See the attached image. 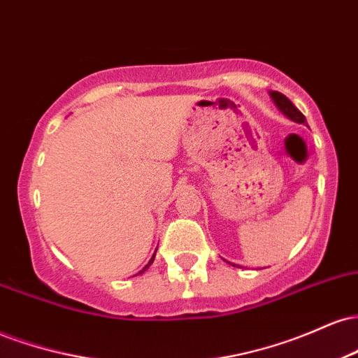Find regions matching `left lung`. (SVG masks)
I'll list each match as a JSON object with an SVG mask.
<instances>
[{"label":"left lung","mask_w":358,"mask_h":358,"mask_svg":"<svg viewBox=\"0 0 358 358\" xmlns=\"http://www.w3.org/2000/svg\"><path fill=\"white\" fill-rule=\"evenodd\" d=\"M271 97H273V101L276 102L278 108L281 109L282 113H285L286 116L291 119V121L299 122V124H306V117L303 116L301 110H299V109L296 108V106L293 104V102L287 99L285 94L276 92V90H273V92H271ZM232 266H234V264H232Z\"/></svg>","instance_id":"left-lung-1"}]
</instances>
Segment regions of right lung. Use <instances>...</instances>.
<instances>
[{
	"label": "right lung",
	"mask_w": 358,
	"mask_h": 358,
	"mask_svg": "<svg viewBox=\"0 0 358 358\" xmlns=\"http://www.w3.org/2000/svg\"><path fill=\"white\" fill-rule=\"evenodd\" d=\"M155 254H156V252H155ZM153 261H155V256H153V257H151V261H150V262H148V264L145 266V268H143L141 271H139V274H143V273H145V271H146L148 268H150V266H151V262H153Z\"/></svg>",
	"instance_id": "obj_1"
}]
</instances>
